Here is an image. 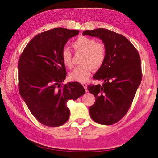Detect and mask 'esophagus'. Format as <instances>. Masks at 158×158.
<instances>
[{"label": "esophagus", "mask_w": 158, "mask_h": 158, "mask_svg": "<svg viewBox=\"0 0 158 158\" xmlns=\"http://www.w3.org/2000/svg\"><path fill=\"white\" fill-rule=\"evenodd\" d=\"M82 85H83V87L84 88V89H85V90L86 91V92H88V89H87V84L86 83H82Z\"/></svg>", "instance_id": "34e87169"}]
</instances>
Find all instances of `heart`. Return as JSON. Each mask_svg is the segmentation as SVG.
Here are the masks:
<instances>
[{
  "mask_svg": "<svg viewBox=\"0 0 158 158\" xmlns=\"http://www.w3.org/2000/svg\"><path fill=\"white\" fill-rule=\"evenodd\" d=\"M76 51L83 52L80 63L70 74L71 80L79 82L86 81L92 73L93 66L96 69L102 67L106 58V49L102 43H96L95 40L85 36H80L73 44ZM73 55L70 49L64 47L61 51V59L63 64L71 69L73 67Z\"/></svg>",
  "mask_w": 158,
  "mask_h": 158,
  "instance_id": "1",
  "label": "heart"
}]
</instances>
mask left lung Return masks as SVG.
I'll use <instances>...</instances> for the list:
<instances>
[{"label": "left lung", "mask_w": 158, "mask_h": 158, "mask_svg": "<svg viewBox=\"0 0 158 158\" xmlns=\"http://www.w3.org/2000/svg\"><path fill=\"white\" fill-rule=\"evenodd\" d=\"M82 34L99 37L106 47V60L93 77L103 82L88 86L95 98L89 112L95 122L111 125L127 114L140 84V55L127 38L113 31L99 28Z\"/></svg>", "instance_id": "left-lung-1"}]
</instances>
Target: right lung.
<instances>
[{"mask_svg":"<svg viewBox=\"0 0 158 158\" xmlns=\"http://www.w3.org/2000/svg\"><path fill=\"white\" fill-rule=\"evenodd\" d=\"M78 30L57 27L37 34L28 43L18 60V89L30 112L45 126L55 127L68 121L69 99L85 94L80 83H61L66 78L61 51Z\"/></svg>","mask_w":158,"mask_h":158,"instance_id":"right-lung-1","label":"right lung"}]
</instances>
